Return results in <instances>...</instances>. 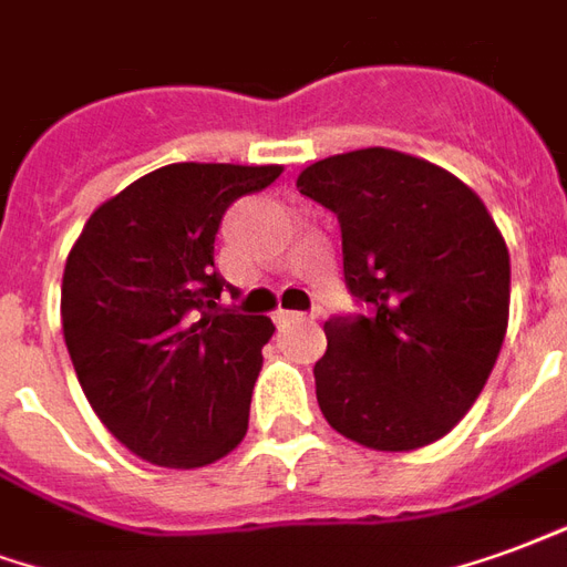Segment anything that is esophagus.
I'll return each mask as SVG.
<instances>
[{
	"instance_id": "obj_1",
	"label": "esophagus",
	"mask_w": 567,
	"mask_h": 567,
	"mask_svg": "<svg viewBox=\"0 0 567 567\" xmlns=\"http://www.w3.org/2000/svg\"><path fill=\"white\" fill-rule=\"evenodd\" d=\"M276 324L279 327H285V324H297V321H303V312H295V309H279V312H276Z\"/></svg>"
}]
</instances>
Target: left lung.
<instances>
[{"label": "left lung", "instance_id": "left-lung-1", "mask_svg": "<svg viewBox=\"0 0 567 567\" xmlns=\"http://www.w3.org/2000/svg\"><path fill=\"white\" fill-rule=\"evenodd\" d=\"M342 228V272L363 316H333L316 363L327 423L372 451H414L481 396L507 330L511 258L463 179L369 146L297 177Z\"/></svg>", "mask_w": 567, "mask_h": 567}]
</instances>
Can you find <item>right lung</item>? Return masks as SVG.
Listing matches in <instances>:
<instances>
[{
  "instance_id": "right-lung-1",
  "label": "right lung",
  "mask_w": 567,
  "mask_h": 567,
  "mask_svg": "<svg viewBox=\"0 0 567 567\" xmlns=\"http://www.w3.org/2000/svg\"><path fill=\"white\" fill-rule=\"evenodd\" d=\"M279 165L179 162L104 200L62 272V333L92 412L141 460L200 468L249 430L272 337L267 316L225 309L213 264L225 209Z\"/></svg>"
}]
</instances>
